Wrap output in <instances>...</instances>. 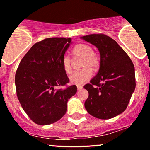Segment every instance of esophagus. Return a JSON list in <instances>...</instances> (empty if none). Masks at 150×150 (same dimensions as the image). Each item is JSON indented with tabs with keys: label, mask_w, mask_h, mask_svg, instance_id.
I'll return each instance as SVG.
<instances>
[{
	"label": "esophagus",
	"mask_w": 150,
	"mask_h": 150,
	"mask_svg": "<svg viewBox=\"0 0 150 150\" xmlns=\"http://www.w3.org/2000/svg\"><path fill=\"white\" fill-rule=\"evenodd\" d=\"M77 88H78V91H80V90H81L83 88V86L78 85V86H77Z\"/></svg>",
	"instance_id": "1"
}]
</instances>
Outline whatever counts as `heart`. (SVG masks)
Wrapping results in <instances>:
<instances>
[{"label":"heart","mask_w":150,"mask_h":150,"mask_svg":"<svg viewBox=\"0 0 150 150\" xmlns=\"http://www.w3.org/2000/svg\"><path fill=\"white\" fill-rule=\"evenodd\" d=\"M72 53L75 57H82L81 67L84 68L73 72L70 77L72 83L76 85L83 84L92 77L93 70H96L100 64L99 55L93 51V48L86 44H78L74 47ZM63 70L67 74L72 71V59L68 55H64L62 59Z\"/></svg>","instance_id":"1"}]
</instances>
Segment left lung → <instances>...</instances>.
Instances as JSON below:
<instances>
[{
    "instance_id": "1",
    "label": "left lung",
    "mask_w": 150,
    "mask_h": 150,
    "mask_svg": "<svg viewBox=\"0 0 150 150\" xmlns=\"http://www.w3.org/2000/svg\"><path fill=\"white\" fill-rule=\"evenodd\" d=\"M99 50L98 72L85 85L88 98L85 108L100 119H109L125 111L136 87L134 66L128 54L112 38L103 34L81 37Z\"/></svg>"
}]
</instances>
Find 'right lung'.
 <instances>
[{
  "instance_id": "right-lung-1",
  "label": "right lung",
  "mask_w": 150,
  "mask_h": 150,
  "mask_svg": "<svg viewBox=\"0 0 150 150\" xmlns=\"http://www.w3.org/2000/svg\"><path fill=\"white\" fill-rule=\"evenodd\" d=\"M71 39L47 38L34 44L22 58L15 76L17 97L23 111L39 125L59 120L67 111L76 86L56 90L69 83L62 59Z\"/></svg>"
}]
</instances>
